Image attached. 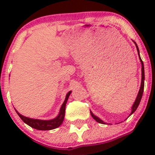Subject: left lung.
<instances>
[{"instance_id": "left-lung-1", "label": "left lung", "mask_w": 155, "mask_h": 155, "mask_svg": "<svg viewBox=\"0 0 155 155\" xmlns=\"http://www.w3.org/2000/svg\"><path fill=\"white\" fill-rule=\"evenodd\" d=\"M134 43H135V45H136V47H137V52H138V55H139V58H140V63H141V72H142V78H141V84H140V91L139 92H138V94L137 96V98L136 100H135V102H134V105H133L132 106V111H131V113L130 115H132L133 113L136 111V109H137L138 105H139L140 102V100H141V98H142V95H143V87H144V67H143V61H142L141 58H140V52H139V49H138V46L137 45V43L135 42H134ZM91 116L93 117V119L94 120H95V121L98 122V123H99V124H105V123H104L103 121H102V120H100L98 117H97L96 116H94V114H93L91 112Z\"/></svg>"}]
</instances>
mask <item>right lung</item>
<instances>
[{"instance_id":"right-lung-1","label":"right lung","mask_w":155,"mask_h":155,"mask_svg":"<svg viewBox=\"0 0 155 155\" xmlns=\"http://www.w3.org/2000/svg\"><path fill=\"white\" fill-rule=\"evenodd\" d=\"M71 93V91H70L67 94L64 103H63L62 105H61V110H60L59 115L56 117L55 119H53V120H35V119H31V118H28V117H25V116H22V115H21L19 113H18V111L15 110L16 113H18L19 117L21 119V120H22L24 123L28 124V126H30V127H32V128L39 130H53V129L57 128V127H60V126L62 124L63 121H64V116H65L66 104H67V102H68V98H69Z\"/></svg>"}]
</instances>
